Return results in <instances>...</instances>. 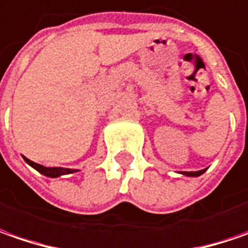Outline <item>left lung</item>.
<instances>
[{
    "label": "left lung",
    "mask_w": 248,
    "mask_h": 248,
    "mask_svg": "<svg viewBox=\"0 0 248 248\" xmlns=\"http://www.w3.org/2000/svg\"><path fill=\"white\" fill-rule=\"evenodd\" d=\"M207 169H203V170H198V171H181V174L186 175V177H199L202 175Z\"/></svg>",
    "instance_id": "8db88e82"
}]
</instances>
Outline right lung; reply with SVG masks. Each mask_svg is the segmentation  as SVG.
<instances>
[{"label":"right lung","mask_w":248,"mask_h":248,"mask_svg":"<svg viewBox=\"0 0 248 248\" xmlns=\"http://www.w3.org/2000/svg\"><path fill=\"white\" fill-rule=\"evenodd\" d=\"M24 160H26V163L27 165H30L31 167H34L37 171H39L41 174L46 175V177H50V178H57V177H60V175H64V174H73V173H77V171H79L78 169H65V167H45L42 166V165H38V163H35V162H32L30 159H27L26 156H23Z\"/></svg>","instance_id":"obj_1"}]
</instances>
